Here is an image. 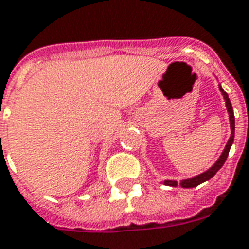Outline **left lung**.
Masks as SVG:
<instances>
[{
	"label": "left lung",
	"mask_w": 249,
	"mask_h": 249,
	"mask_svg": "<svg viewBox=\"0 0 249 249\" xmlns=\"http://www.w3.org/2000/svg\"><path fill=\"white\" fill-rule=\"evenodd\" d=\"M219 90L222 91V96H223L224 101H226V107H227V111H229V117H230V127H231V136H230L229 142H227V144H226V147H224L223 152H222V155H220V158L216 160L215 164H214L210 169H207L206 172H203V173H201V175L194 176V177H192V178H186V180H181L180 182H177V181H172V180H165L164 181V185H168V186H177V185H180L181 188H196L197 185L202 184V182H205V181L207 180H210L211 177L215 175L220 168L223 167L224 161L227 160V156H229L230 148H231V145H232L233 143V136H235V117H233L232 105H231V101H230L229 98V94L222 89L220 85H219Z\"/></svg>",
	"instance_id": "8db88e82"
}]
</instances>
